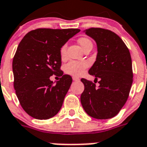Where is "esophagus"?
<instances>
[{
  "label": "esophagus",
  "instance_id": "34e87169",
  "mask_svg": "<svg viewBox=\"0 0 147 147\" xmlns=\"http://www.w3.org/2000/svg\"><path fill=\"white\" fill-rule=\"evenodd\" d=\"M73 80H74V81H78V80H80V79L78 78V77H73Z\"/></svg>",
  "mask_w": 147,
  "mask_h": 147
}]
</instances>
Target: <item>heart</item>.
I'll list each match as a JSON object with an SVG mask.
<instances>
[{
  "instance_id": "1",
  "label": "heart",
  "mask_w": 147,
  "mask_h": 147,
  "mask_svg": "<svg viewBox=\"0 0 147 147\" xmlns=\"http://www.w3.org/2000/svg\"><path fill=\"white\" fill-rule=\"evenodd\" d=\"M78 43H79L82 48H84L86 44L91 43V41L87 38L82 37V38H80L78 40ZM66 49H67L66 45H64L61 48V53L62 57H64L66 55ZM88 66H89V64L86 61H71L70 62H68L64 66V70L68 74L72 75V76H74V77H79V76H81L84 74L85 70L88 67Z\"/></svg>"
}]
</instances>
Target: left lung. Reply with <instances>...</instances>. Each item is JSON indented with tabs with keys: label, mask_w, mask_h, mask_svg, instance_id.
I'll list each match as a JSON object with an SVG mask.
<instances>
[{
	"label": "left lung",
	"mask_w": 147,
	"mask_h": 147,
	"mask_svg": "<svg viewBox=\"0 0 147 147\" xmlns=\"http://www.w3.org/2000/svg\"><path fill=\"white\" fill-rule=\"evenodd\" d=\"M95 40L97 47L96 61L89 70L100 79L99 86L81 79L84 90L80 101L85 112L99 120L115 117L124 106L133 83L132 60L129 51L115 33L103 28H90L84 31Z\"/></svg>",
	"instance_id": "1"
}]
</instances>
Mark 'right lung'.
Returning a JSON list of instances; mask_svg holds the SVG:
<instances>
[{
    "mask_svg": "<svg viewBox=\"0 0 147 147\" xmlns=\"http://www.w3.org/2000/svg\"><path fill=\"white\" fill-rule=\"evenodd\" d=\"M80 30L39 28L25 35L13 57V86L27 114L38 120L54 117L63 105L72 77L61 70V49ZM53 74L61 76L54 84Z\"/></svg>",
    "mask_w": 147,
    "mask_h": 147,
    "instance_id": "obj_1",
    "label": "right lung"
}]
</instances>
